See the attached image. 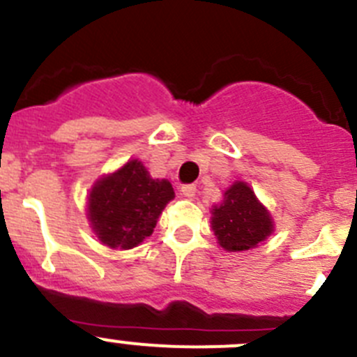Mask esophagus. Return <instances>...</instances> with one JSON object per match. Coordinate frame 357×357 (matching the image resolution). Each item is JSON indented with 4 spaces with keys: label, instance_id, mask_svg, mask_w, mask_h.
<instances>
[{
    "label": "esophagus",
    "instance_id": "esophagus-1",
    "mask_svg": "<svg viewBox=\"0 0 357 357\" xmlns=\"http://www.w3.org/2000/svg\"><path fill=\"white\" fill-rule=\"evenodd\" d=\"M179 192H181V195L186 197V199H192V197H195L197 188H195V185H183Z\"/></svg>",
    "mask_w": 357,
    "mask_h": 357
}]
</instances>
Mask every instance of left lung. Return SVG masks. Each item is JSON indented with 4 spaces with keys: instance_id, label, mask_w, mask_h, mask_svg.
Instances as JSON below:
<instances>
[{
    "instance_id": "8db88e82",
    "label": "left lung",
    "mask_w": 357,
    "mask_h": 357,
    "mask_svg": "<svg viewBox=\"0 0 357 357\" xmlns=\"http://www.w3.org/2000/svg\"><path fill=\"white\" fill-rule=\"evenodd\" d=\"M211 227L225 251L241 252L265 241L274 231V221L248 183L235 181L223 193V202L213 207Z\"/></svg>"
}]
</instances>
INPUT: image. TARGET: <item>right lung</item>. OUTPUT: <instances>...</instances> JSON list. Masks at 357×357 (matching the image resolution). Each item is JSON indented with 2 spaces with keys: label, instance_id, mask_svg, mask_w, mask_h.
I'll return each instance as SVG.
<instances>
[{
  "label": "right lung",
  "instance_id": "obj_1",
  "mask_svg": "<svg viewBox=\"0 0 357 357\" xmlns=\"http://www.w3.org/2000/svg\"><path fill=\"white\" fill-rule=\"evenodd\" d=\"M172 199L174 190L167 179H153L143 162L129 160L94 183L86 216L102 244L132 249L153 234L158 216Z\"/></svg>",
  "mask_w": 357,
  "mask_h": 357
}]
</instances>
